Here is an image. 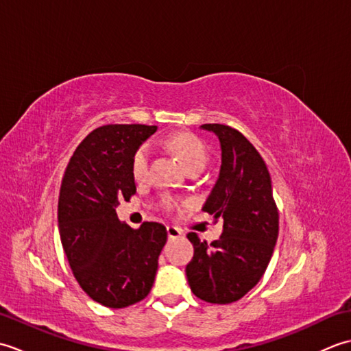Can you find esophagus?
Instances as JSON below:
<instances>
[{"label":"esophagus","mask_w":351,"mask_h":351,"mask_svg":"<svg viewBox=\"0 0 351 351\" xmlns=\"http://www.w3.org/2000/svg\"><path fill=\"white\" fill-rule=\"evenodd\" d=\"M166 230H167V237L169 238H180V237H182V230L175 228V226H167Z\"/></svg>","instance_id":"34e87169"}]
</instances>
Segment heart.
Masks as SVG:
<instances>
[{
    "label": "heart",
    "instance_id": "b5f03b06",
    "mask_svg": "<svg viewBox=\"0 0 351 351\" xmlns=\"http://www.w3.org/2000/svg\"><path fill=\"white\" fill-rule=\"evenodd\" d=\"M167 145L171 149V152L178 156V160L181 161L182 166L187 169V171L206 166L208 152L202 141H200L195 134H175V136H171L169 138ZM149 156H151V149H149L147 145H141L132 156L131 173L134 180L138 182L145 181L147 178ZM166 205L167 208H170V199H166Z\"/></svg>",
    "mask_w": 351,
    "mask_h": 351
}]
</instances>
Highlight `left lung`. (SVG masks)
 <instances>
[{"label":"left lung","instance_id":"left-lung-1","mask_svg":"<svg viewBox=\"0 0 351 351\" xmlns=\"http://www.w3.org/2000/svg\"><path fill=\"white\" fill-rule=\"evenodd\" d=\"M220 141L219 178L202 210L223 220V234L208 244L187 237L195 256L185 267L193 294L208 303L240 300L263 278L279 234V214L268 169L240 131L221 123L200 126Z\"/></svg>","mask_w":351,"mask_h":351}]
</instances>
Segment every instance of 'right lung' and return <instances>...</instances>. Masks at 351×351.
Wrapping results in <instances>:
<instances>
[{
    "label": "right lung",
    "mask_w": 351,
    "mask_h": 351,
    "mask_svg": "<svg viewBox=\"0 0 351 351\" xmlns=\"http://www.w3.org/2000/svg\"><path fill=\"white\" fill-rule=\"evenodd\" d=\"M156 131L147 125H106L81 141L66 167L58 230L73 276L107 308H126L151 291L167 232L161 223L132 229L117 219L122 197L136 193L131 161Z\"/></svg>",
    "instance_id": "obj_1"
}]
</instances>
